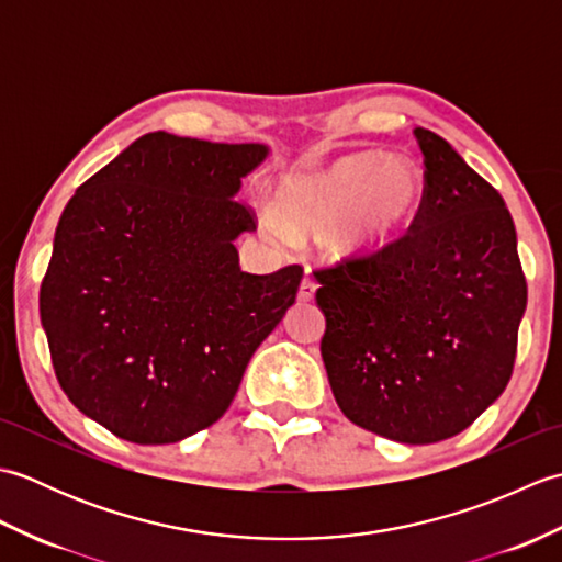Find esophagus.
I'll return each instance as SVG.
<instances>
[{"label": "esophagus", "instance_id": "esophagus-1", "mask_svg": "<svg viewBox=\"0 0 562 562\" xmlns=\"http://www.w3.org/2000/svg\"><path fill=\"white\" fill-rule=\"evenodd\" d=\"M316 294V280L308 278V274H304V280L300 284V292H296V296H300V302H312Z\"/></svg>", "mask_w": 562, "mask_h": 562}]
</instances>
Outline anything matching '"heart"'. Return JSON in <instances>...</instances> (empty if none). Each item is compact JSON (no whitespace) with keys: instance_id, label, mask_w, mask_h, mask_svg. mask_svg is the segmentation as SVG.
Listing matches in <instances>:
<instances>
[{"instance_id":"1","label":"heart","mask_w":562,"mask_h":562,"mask_svg":"<svg viewBox=\"0 0 562 562\" xmlns=\"http://www.w3.org/2000/svg\"><path fill=\"white\" fill-rule=\"evenodd\" d=\"M425 195V173L411 159H386L379 151H357L324 169L292 176L280 190L281 222L268 214V226L284 234L328 232L336 258H367L391 246L415 217Z\"/></svg>"}]
</instances>
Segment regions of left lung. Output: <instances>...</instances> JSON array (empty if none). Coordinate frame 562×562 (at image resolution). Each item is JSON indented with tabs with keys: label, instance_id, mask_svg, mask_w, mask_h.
Returning <instances> with one entry per match:
<instances>
[{
	"label": "left lung",
	"instance_id": "left-lung-1",
	"mask_svg": "<svg viewBox=\"0 0 562 562\" xmlns=\"http://www.w3.org/2000/svg\"><path fill=\"white\" fill-rule=\"evenodd\" d=\"M425 195L367 258L316 268L321 338L340 411L369 432L432 445L499 398L517 360L527 278L503 195L447 139L415 127Z\"/></svg>",
	"mask_w": 562,
	"mask_h": 562
}]
</instances>
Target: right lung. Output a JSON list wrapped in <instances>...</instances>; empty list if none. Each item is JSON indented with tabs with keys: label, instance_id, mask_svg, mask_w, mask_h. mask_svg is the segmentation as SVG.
Wrapping results in <instances>:
<instances>
[{
	"label": "right lung",
	"instance_id": "1",
	"mask_svg": "<svg viewBox=\"0 0 562 562\" xmlns=\"http://www.w3.org/2000/svg\"><path fill=\"white\" fill-rule=\"evenodd\" d=\"M262 145L149 133L77 188L41 284L59 386L135 445H173L229 408L302 266L238 268L256 212L234 195Z\"/></svg>",
	"mask_w": 562,
	"mask_h": 562
}]
</instances>
